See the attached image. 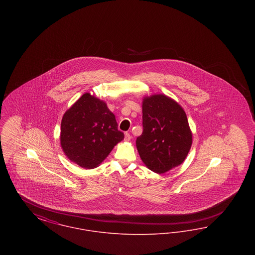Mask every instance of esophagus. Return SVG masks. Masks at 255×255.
<instances>
[{
    "mask_svg": "<svg viewBox=\"0 0 255 255\" xmlns=\"http://www.w3.org/2000/svg\"><path fill=\"white\" fill-rule=\"evenodd\" d=\"M131 139V134L129 133H124V140H126V141H129Z\"/></svg>",
    "mask_w": 255,
    "mask_h": 255,
    "instance_id": "esophagus-1",
    "label": "esophagus"
}]
</instances>
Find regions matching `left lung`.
<instances>
[{
    "label": "left lung",
    "mask_w": 255,
    "mask_h": 255,
    "mask_svg": "<svg viewBox=\"0 0 255 255\" xmlns=\"http://www.w3.org/2000/svg\"><path fill=\"white\" fill-rule=\"evenodd\" d=\"M142 127L135 144L149 169L161 174L182 163L192 144V133L184 111L176 101L163 95L145 97Z\"/></svg>",
    "instance_id": "1"
}]
</instances>
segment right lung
<instances>
[{"instance_id":"obj_1","label":"right lung","mask_w":255,"mask_h":255,"mask_svg":"<svg viewBox=\"0 0 255 255\" xmlns=\"http://www.w3.org/2000/svg\"><path fill=\"white\" fill-rule=\"evenodd\" d=\"M124 138L115 115L105 102L84 94L68 110L61 122V146L79 166L97 167Z\"/></svg>"}]
</instances>
